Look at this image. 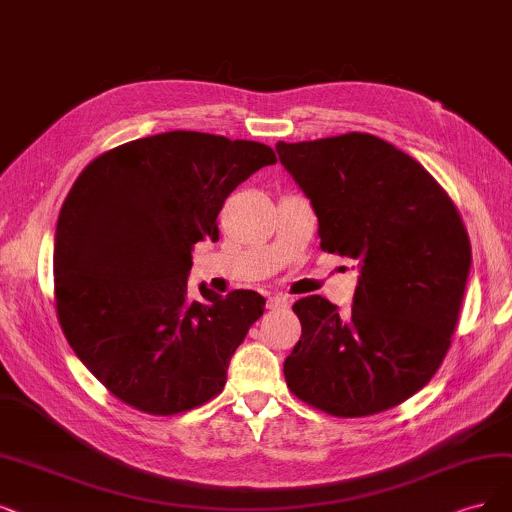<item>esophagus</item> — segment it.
<instances>
[{
  "mask_svg": "<svg viewBox=\"0 0 512 512\" xmlns=\"http://www.w3.org/2000/svg\"><path fill=\"white\" fill-rule=\"evenodd\" d=\"M289 304H291L289 295H272L268 299V308L270 310H285V308H289Z\"/></svg>",
  "mask_w": 512,
  "mask_h": 512,
  "instance_id": "34e87169",
  "label": "esophagus"
}]
</instances>
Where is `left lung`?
Segmentation results:
<instances>
[{
  "mask_svg": "<svg viewBox=\"0 0 512 512\" xmlns=\"http://www.w3.org/2000/svg\"><path fill=\"white\" fill-rule=\"evenodd\" d=\"M276 151L314 208L320 249L358 268L350 314L320 295L295 301L287 386L339 418L401 405L437 373L458 323L472 261L458 208L420 162L365 132Z\"/></svg>",
  "mask_w": 512,
  "mask_h": 512,
  "instance_id": "left-lung-1",
  "label": "left lung"
}]
</instances>
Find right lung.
Listing matches in <instances>:
<instances>
[{
  "instance_id": "right-lung-1",
  "label": "right lung",
  "mask_w": 512,
  "mask_h": 512,
  "mask_svg": "<svg viewBox=\"0 0 512 512\" xmlns=\"http://www.w3.org/2000/svg\"><path fill=\"white\" fill-rule=\"evenodd\" d=\"M276 164L272 147L194 130L124 143L92 160L54 236L56 312L69 346L120 401L154 415L219 394L263 314L255 291L187 293L192 249L217 240L238 183Z\"/></svg>"
}]
</instances>
